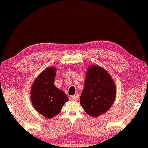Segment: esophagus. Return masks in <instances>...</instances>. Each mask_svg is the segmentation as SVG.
Returning <instances> with one entry per match:
<instances>
[{
	"label": "esophagus",
	"mask_w": 148,
	"mask_h": 148,
	"mask_svg": "<svg viewBox=\"0 0 148 148\" xmlns=\"http://www.w3.org/2000/svg\"><path fill=\"white\" fill-rule=\"evenodd\" d=\"M71 99L73 101H78L79 100V94H76L74 96L71 97Z\"/></svg>",
	"instance_id": "34e87169"
}]
</instances>
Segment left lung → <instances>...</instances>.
Returning a JSON list of instances; mask_svg holds the SVG:
<instances>
[{"label":"left lung","mask_w":148,"mask_h":148,"mask_svg":"<svg viewBox=\"0 0 148 148\" xmlns=\"http://www.w3.org/2000/svg\"><path fill=\"white\" fill-rule=\"evenodd\" d=\"M115 94L114 81L109 74L99 66L90 67L80 98L85 111L95 118L103 114L111 108Z\"/></svg>","instance_id":"left-lung-1"}]
</instances>
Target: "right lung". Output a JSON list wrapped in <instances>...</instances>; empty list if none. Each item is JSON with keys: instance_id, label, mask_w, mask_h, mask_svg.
<instances>
[{"instance_id": "obj_1", "label": "right lung", "mask_w": 148, "mask_h": 148, "mask_svg": "<svg viewBox=\"0 0 148 148\" xmlns=\"http://www.w3.org/2000/svg\"><path fill=\"white\" fill-rule=\"evenodd\" d=\"M56 68L49 67L34 81L31 90V100L34 107L47 118H53L60 113L68 97L54 85Z\"/></svg>"}]
</instances>
